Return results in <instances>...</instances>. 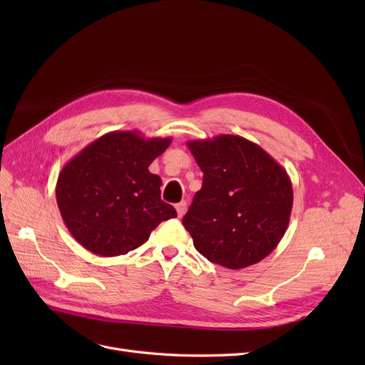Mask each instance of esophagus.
Instances as JSON below:
<instances>
[{"label":"esophagus","mask_w":365,"mask_h":365,"mask_svg":"<svg viewBox=\"0 0 365 365\" xmlns=\"http://www.w3.org/2000/svg\"><path fill=\"white\" fill-rule=\"evenodd\" d=\"M175 208H176V213H178V217H182L184 213L187 212V202L181 201L175 205Z\"/></svg>","instance_id":"obj_1"}]
</instances>
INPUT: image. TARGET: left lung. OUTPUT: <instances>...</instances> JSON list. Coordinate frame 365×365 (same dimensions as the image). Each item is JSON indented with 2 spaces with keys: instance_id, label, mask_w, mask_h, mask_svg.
Masks as SVG:
<instances>
[{
  "instance_id": "8db88e82",
  "label": "left lung",
  "mask_w": 365,
  "mask_h": 365,
  "mask_svg": "<svg viewBox=\"0 0 365 365\" xmlns=\"http://www.w3.org/2000/svg\"><path fill=\"white\" fill-rule=\"evenodd\" d=\"M187 148L204 173L182 219L195 248L230 269L269 256L288 230L294 201L283 165L239 135L190 140Z\"/></svg>"
}]
</instances>
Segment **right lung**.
Returning <instances> with one entry per match:
<instances>
[{"instance_id":"add662e5","label":"right lung","mask_w":365,"mask_h":365,"mask_svg":"<svg viewBox=\"0 0 365 365\" xmlns=\"http://www.w3.org/2000/svg\"><path fill=\"white\" fill-rule=\"evenodd\" d=\"M172 143L138 130H113L73 157L59 173L56 201L63 224L94 254L114 257L145 244L176 210L161 201L150 163Z\"/></svg>"}]
</instances>
